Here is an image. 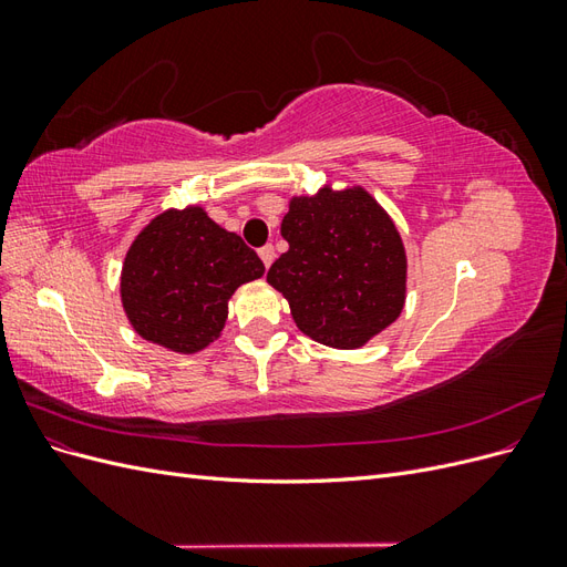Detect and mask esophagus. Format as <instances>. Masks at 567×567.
I'll return each mask as SVG.
<instances>
[{"label": "esophagus", "mask_w": 567, "mask_h": 567, "mask_svg": "<svg viewBox=\"0 0 567 567\" xmlns=\"http://www.w3.org/2000/svg\"><path fill=\"white\" fill-rule=\"evenodd\" d=\"M257 255H260V260L265 262V267H271L274 257H277V252H274V246H265V248H260V250H257Z\"/></svg>", "instance_id": "obj_1"}]
</instances>
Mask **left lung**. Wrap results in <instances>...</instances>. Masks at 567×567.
I'll use <instances>...</instances> for the list:
<instances>
[{"instance_id": "obj_1", "label": "left lung", "mask_w": 567, "mask_h": 567, "mask_svg": "<svg viewBox=\"0 0 567 567\" xmlns=\"http://www.w3.org/2000/svg\"><path fill=\"white\" fill-rule=\"evenodd\" d=\"M288 250L267 281L288 300L298 329L321 346L362 348L400 317L406 252L390 215L367 188L293 196L281 221Z\"/></svg>"}]
</instances>
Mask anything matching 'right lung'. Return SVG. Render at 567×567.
Masks as SVG:
<instances>
[{
    "label": "right lung",
    "instance_id": "obj_1",
    "mask_svg": "<svg viewBox=\"0 0 567 567\" xmlns=\"http://www.w3.org/2000/svg\"><path fill=\"white\" fill-rule=\"evenodd\" d=\"M262 274L257 252L200 205L169 208L132 241L120 274V300L144 340L194 354L225 329L234 290Z\"/></svg>",
    "mask_w": 567,
    "mask_h": 567
}]
</instances>
